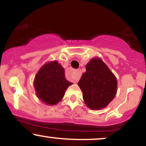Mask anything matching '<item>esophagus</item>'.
I'll use <instances>...</instances> for the list:
<instances>
[{"instance_id":"34e87169","label":"esophagus","mask_w":146,"mask_h":146,"mask_svg":"<svg viewBox=\"0 0 146 146\" xmlns=\"http://www.w3.org/2000/svg\"><path fill=\"white\" fill-rule=\"evenodd\" d=\"M76 72H77V74H76V75H75V80H74L75 83L78 82L79 81V80L80 79V77H81V75H82L81 70H80V68H79V69H77Z\"/></svg>"}]
</instances>
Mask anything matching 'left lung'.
Segmentation results:
<instances>
[{"mask_svg":"<svg viewBox=\"0 0 146 146\" xmlns=\"http://www.w3.org/2000/svg\"><path fill=\"white\" fill-rule=\"evenodd\" d=\"M86 69L78 82L85 104L93 110L105 108L116 95L117 79L100 58L90 60Z\"/></svg>","mask_w":146,"mask_h":146,"instance_id":"obj_1","label":"left lung"}]
</instances>
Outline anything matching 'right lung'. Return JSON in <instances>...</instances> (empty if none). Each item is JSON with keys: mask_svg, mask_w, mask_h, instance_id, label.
<instances>
[{"mask_svg": "<svg viewBox=\"0 0 146 146\" xmlns=\"http://www.w3.org/2000/svg\"><path fill=\"white\" fill-rule=\"evenodd\" d=\"M71 84L66 80L64 70L57 61L44 65L38 72L34 80L37 96L48 105L58 104Z\"/></svg>", "mask_w": 146, "mask_h": 146, "instance_id": "right-lung-1", "label": "right lung"}]
</instances>
